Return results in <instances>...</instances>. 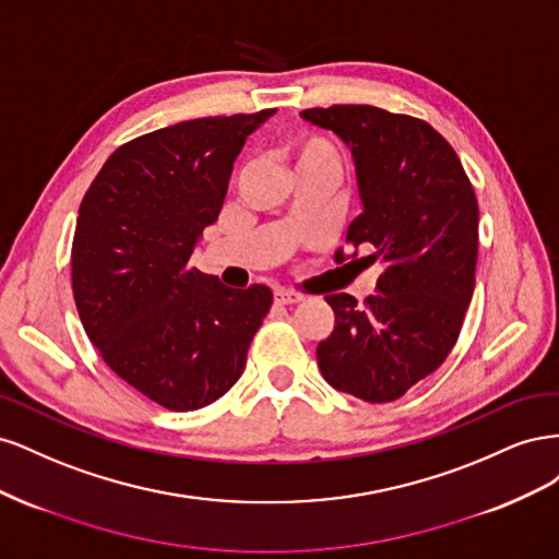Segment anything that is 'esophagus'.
<instances>
[{"mask_svg":"<svg viewBox=\"0 0 559 559\" xmlns=\"http://www.w3.org/2000/svg\"><path fill=\"white\" fill-rule=\"evenodd\" d=\"M300 300L302 296L298 292H284V289L275 292V302H280V306H296Z\"/></svg>","mask_w":559,"mask_h":559,"instance_id":"obj_1","label":"esophagus"}]
</instances>
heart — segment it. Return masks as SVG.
<instances>
[{
  "label": "heart",
  "instance_id": "b5f03b06",
  "mask_svg": "<svg viewBox=\"0 0 559 559\" xmlns=\"http://www.w3.org/2000/svg\"><path fill=\"white\" fill-rule=\"evenodd\" d=\"M284 156L292 160L296 177H324L333 186L341 183L347 158L333 138L319 130H298L282 142Z\"/></svg>",
  "mask_w": 559,
  "mask_h": 559
}]
</instances>
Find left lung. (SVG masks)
Here are the masks:
<instances>
[{
    "mask_svg": "<svg viewBox=\"0 0 559 559\" xmlns=\"http://www.w3.org/2000/svg\"><path fill=\"white\" fill-rule=\"evenodd\" d=\"M352 146L364 212L347 247H370L380 294L324 296L335 326L317 345L321 376L368 403L401 399L441 366L476 286L478 200L454 148L421 118L373 105L302 109ZM343 261V251L335 253Z\"/></svg>",
    "mask_w": 559,
    "mask_h": 559,
    "instance_id": "8db88e82",
    "label": "left lung"
}]
</instances>
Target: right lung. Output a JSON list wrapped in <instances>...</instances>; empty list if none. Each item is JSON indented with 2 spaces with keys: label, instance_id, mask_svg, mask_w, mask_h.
<instances>
[{
  "label": "right lung",
  "instance_id": "add662e5",
  "mask_svg": "<svg viewBox=\"0 0 559 559\" xmlns=\"http://www.w3.org/2000/svg\"><path fill=\"white\" fill-rule=\"evenodd\" d=\"M270 114L140 134L114 151L81 200L72 292L83 331L118 378L167 411L222 399L273 306L265 284L230 289L189 265L245 140Z\"/></svg>",
  "mask_w": 559,
  "mask_h": 559
}]
</instances>
